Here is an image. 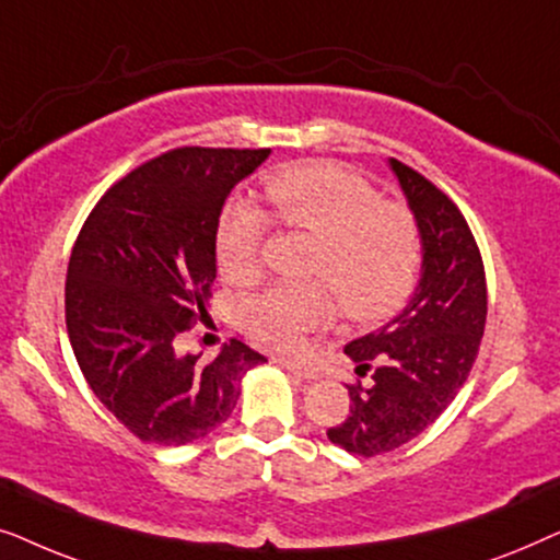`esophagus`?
Masks as SVG:
<instances>
[{"instance_id": "34e87169", "label": "esophagus", "mask_w": 560, "mask_h": 560, "mask_svg": "<svg viewBox=\"0 0 560 560\" xmlns=\"http://www.w3.org/2000/svg\"><path fill=\"white\" fill-rule=\"evenodd\" d=\"M278 364L285 366V370H290V372H295L298 377H303V380H308V382L320 377V372L316 370V366L305 364V362H301V359H278Z\"/></svg>"}]
</instances>
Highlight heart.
Masks as SVG:
<instances>
[{
    "label": "heart",
    "mask_w": 560,
    "mask_h": 560,
    "mask_svg": "<svg viewBox=\"0 0 560 560\" xmlns=\"http://www.w3.org/2000/svg\"><path fill=\"white\" fill-rule=\"evenodd\" d=\"M267 201L290 229L318 240L311 272L331 282L351 320H382L408 301L418 278L420 240L402 206L382 201L362 175L331 163H305L267 178ZM267 232L262 209L232 198L217 224V262L226 280H252ZM334 316V298L320 282L272 285L244 305V326L267 347L290 349Z\"/></svg>",
    "instance_id": "heart-1"
}]
</instances>
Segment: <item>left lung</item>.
Listing matches in <instances>:
<instances>
[{"instance_id": "1", "label": "left lung", "mask_w": 560, "mask_h": 560, "mask_svg": "<svg viewBox=\"0 0 560 560\" xmlns=\"http://www.w3.org/2000/svg\"><path fill=\"white\" fill-rule=\"evenodd\" d=\"M420 240V278L405 308L343 347L366 385L328 441L354 456L405 446L448 408L469 377L487 320V282L462 211L412 167L387 160Z\"/></svg>"}]
</instances>
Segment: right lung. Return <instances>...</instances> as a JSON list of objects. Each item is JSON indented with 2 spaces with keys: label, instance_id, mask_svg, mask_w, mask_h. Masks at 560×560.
Here are the masks:
<instances>
[{
  "label": "right lung",
  "instance_id": "right-lung-1",
  "mask_svg": "<svg viewBox=\"0 0 560 560\" xmlns=\"http://www.w3.org/2000/svg\"><path fill=\"white\" fill-rule=\"evenodd\" d=\"M267 158L270 150L165 152L106 190L75 240L68 339L89 387L140 441L203 439L234 412L244 374L267 362L236 339L213 362L175 351L190 324L209 318L221 209Z\"/></svg>",
  "mask_w": 560,
  "mask_h": 560
}]
</instances>
